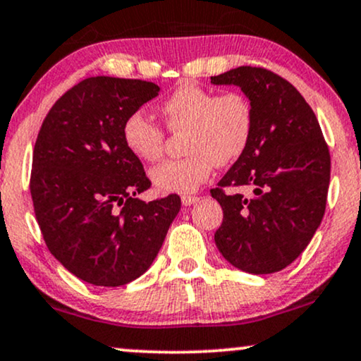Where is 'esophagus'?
Instances as JSON below:
<instances>
[{
    "label": "esophagus",
    "mask_w": 361,
    "mask_h": 361,
    "mask_svg": "<svg viewBox=\"0 0 361 361\" xmlns=\"http://www.w3.org/2000/svg\"><path fill=\"white\" fill-rule=\"evenodd\" d=\"M199 199L201 197H197V195H192V194H185V195H182V204H184V206H192V204H195L199 201Z\"/></svg>",
    "instance_id": "1"
}]
</instances>
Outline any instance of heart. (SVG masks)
I'll list each match as a JSON object with an SVG mask.
<instances>
[{"instance_id": "1", "label": "heart", "mask_w": 361, "mask_h": 361, "mask_svg": "<svg viewBox=\"0 0 361 361\" xmlns=\"http://www.w3.org/2000/svg\"><path fill=\"white\" fill-rule=\"evenodd\" d=\"M167 130L184 135L185 157L150 171L160 192H192L209 179L216 166H231L247 150L255 133V106L243 92L217 93L195 82H182L160 104ZM128 152L155 162L166 152L167 133L144 112L128 114L122 123Z\"/></svg>"}]
</instances>
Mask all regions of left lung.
Masks as SVG:
<instances>
[{"mask_svg": "<svg viewBox=\"0 0 361 361\" xmlns=\"http://www.w3.org/2000/svg\"><path fill=\"white\" fill-rule=\"evenodd\" d=\"M211 82L241 87L255 106L251 144L211 190L224 212L216 246L234 268L276 273L305 251L323 219L330 149L303 95L271 70L239 66ZM244 187L253 195L239 193Z\"/></svg>", "mask_w": 361, "mask_h": 361, "instance_id": "8db88e82", "label": "left lung"}]
</instances>
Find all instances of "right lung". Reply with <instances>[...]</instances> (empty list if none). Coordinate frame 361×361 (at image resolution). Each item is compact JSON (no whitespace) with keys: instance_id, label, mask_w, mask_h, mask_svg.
Instances as JSON below:
<instances>
[{"instance_id":"right-lung-1","label":"right lung","mask_w":361,"mask_h":361,"mask_svg":"<svg viewBox=\"0 0 361 361\" xmlns=\"http://www.w3.org/2000/svg\"><path fill=\"white\" fill-rule=\"evenodd\" d=\"M159 95L152 82L90 77L58 99L33 149L30 192L50 252L95 286H123L162 247L180 197L135 199L152 185L128 152L122 123Z\"/></svg>"}]
</instances>
